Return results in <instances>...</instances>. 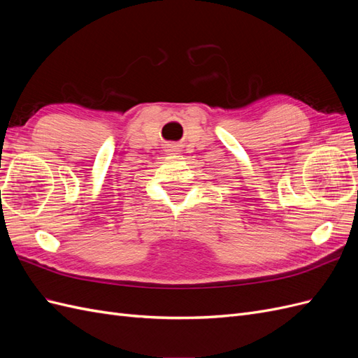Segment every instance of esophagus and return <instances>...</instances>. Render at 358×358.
<instances>
[{"label": "esophagus", "instance_id": "esophagus-1", "mask_svg": "<svg viewBox=\"0 0 358 358\" xmlns=\"http://www.w3.org/2000/svg\"><path fill=\"white\" fill-rule=\"evenodd\" d=\"M166 154L167 155H176V154H179V149L178 148H173V146H169L166 149Z\"/></svg>", "mask_w": 358, "mask_h": 358}]
</instances>
